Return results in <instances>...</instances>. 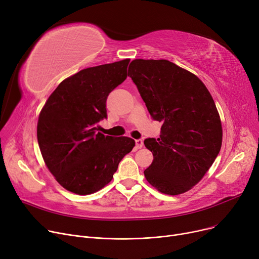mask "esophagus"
<instances>
[{
    "label": "esophagus",
    "mask_w": 259,
    "mask_h": 259,
    "mask_svg": "<svg viewBox=\"0 0 259 259\" xmlns=\"http://www.w3.org/2000/svg\"><path fill=\"white\" fill-rule=\"evenodd\" d=\"M143 146H144V142L142 140L135 141V149H137V150H138V149H141Z\"/></svg>",
    "instance_id": "esophagus-1"
}]
</instances>
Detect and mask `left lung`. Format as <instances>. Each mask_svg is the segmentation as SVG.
Masks as SVG:
<instances>
[{"instance_id": "obj_1", "label": "left lung", "mask_w": 259, "mask_h": 259, "mask_svg": "<svg viewBox=\"0 0 259 259\" xmlns=\"http://www.w3.org/2000/svg\"><path fill=\"white\" fill-rule=\"evenodd\" d=\"M128 76L162 124L159 139L144 142L153 154L146 180L164 194L189 191L221 151L223 127L212 95L195 74L167 60H133Z\"/></svg>"}]
</instances>
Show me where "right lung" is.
<instances>
[{"label":"right lung","instance_id":"add662e5","mask_svg":"<svg viewBox=\"0 0 259 259\" xmlns=\"http://www.w3.org/2000/svg\"><path fill=\"white\" fill-rule=\"evenodd\" d=\"M130 60L89 67L65 78L39 112L36 135L45 165L56 181L78 195L111 182L119 161L135 146L127 137L98 132L107 116L108 94L127 78Z\"/></svg>","mask_w":259,"mask_h":259}]
</instances>
